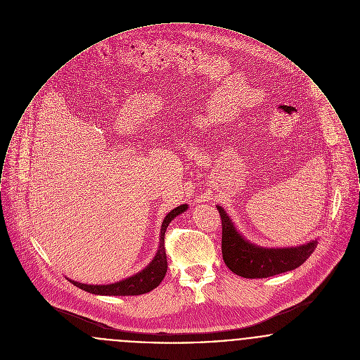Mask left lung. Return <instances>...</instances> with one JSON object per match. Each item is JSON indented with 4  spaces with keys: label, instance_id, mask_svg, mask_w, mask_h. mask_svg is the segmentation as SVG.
<instances>
[{
    "label": "left lung",
    "instance_id": "1",
    "mask_svg": "<svg viewBox=\"0 0 360 360\" xmlns=\"http://www.w3.org/2000/svg\"><path fill=\"white\" fill-rule=\"evenodd\" d=\"M222 219V257L227 268L238 276L263 279L292 271L302 265L317 248L319 241L284 248H266L248 241L237 230L226 210L217 206Z\"/></svg>",
    "mask_w": 360,
    "mask_h": 360
}]
</instances>
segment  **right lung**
Here are the masks:
<instances>
[{
    "mask_svg": "<svg viewBox=\"0 0 360 360\" xmlns=\"http://www.w3.org/2000/svg\"><path fill=\"white\" fill-rule=\"evenodd\" d=\"M188 210L187 205H181L179 207L173 208L167 214V217L162 221L161 230H160V243H158V249L155 256L153 257L152 262L146 265L142 271L136 272L135 275H131L123 281L115 282L110 284H85L79 283L76 281H72L66 278L69 282L79 287L84 291H88L91 294L96 295H141L152 291L157 285L162 282L165 278L167 269H168V262H167V253H165V246H164V240H165V231L167 227L169 226L172 221L183 214L184 211Z\"/></svg>",
    "mask_w": 360,
    "mask_h": 360,
    "instance_id": "1",
    "label": "right lung"
}]
</instances>
